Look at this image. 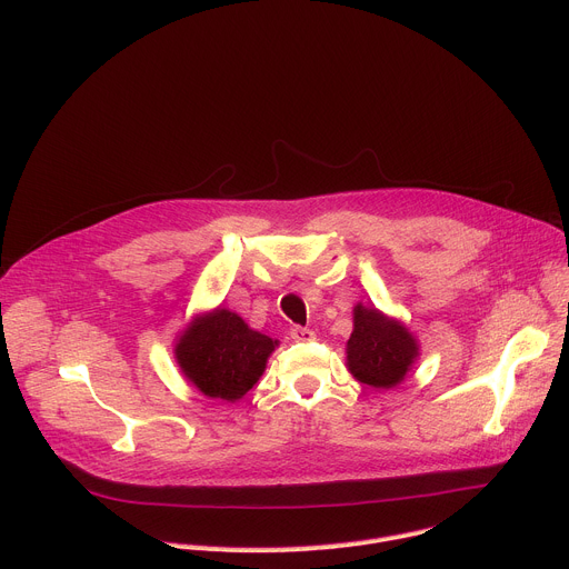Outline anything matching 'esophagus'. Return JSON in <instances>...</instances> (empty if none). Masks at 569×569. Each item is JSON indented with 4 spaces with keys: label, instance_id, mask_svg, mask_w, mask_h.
<instances>
[{
    "label": "esophagus",
    "instance_id": "esophagus-1",
    "mask_svg": "<svg viewBox=\"0 0 569 569\" xmlns=\"http://www.w3.org/2000/svg\"><path fill=\"white\" fill-rule=\"evenodd\" d=\"M290 338L295 340V342H310V340H315V333L310 331V329H306V327H290Z\"/></svg>",
    "mask_w": 569,
    "mask_h": 569
}]
</instances>
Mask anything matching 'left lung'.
Returning <instances> with one entry per match:
<instances>
[{
  "label": "left lung",
  "instance_id": "obj_1",
  "mask_svg": "<svg viewBox=\"0 0 569 569\" xmlns=\"http://www.w3.org/2000/svg\"><path fill=\"white\" fill-rule=\"evenodd\" d=\"M417 358V342L398 321L387 319L376 308L356 306L353 333L347 342L351 373L369 387L398 385Z\"/></svg>",
  "mask_w": 569,
  "mask_h": 569
}]
</instances>
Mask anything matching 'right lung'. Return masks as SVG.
<instances>
[{
    "mask_svg": "<svg viewBox=\"0 0 569 569\" xmlns=\"http://www.w3.org/2000/svg\"><path fill=\"white\" fill-rule=\"evenodd\" d=\"M277 342L252 331L236 312L218 308L182 336L176 358L209 398L238 400L261 378Z\"/></svg>",
    "mask_w": 569,
    "mask_h": 569,
    "instance_id": "1",
    "label": "right lung"
}]
</instances>
